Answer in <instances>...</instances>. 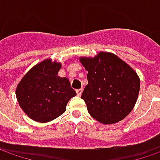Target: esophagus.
Segmentation results:
<instances>
[{"label": "esophagus", "mask_w": 160, "mask_h": 160, "mask_svg": "<svg viewBox=\"0 0 160 160\" xmlns=\"http://www.w3.org/2000/svg\"><path fill=\"white\" fill-rule=\"evenodd\" d=\"M82 91H83V89L82 88H80V89H77L76 90V93H77V95H81V94H82Z\"/></svg>", "instance_id": "1"}]
</instances>
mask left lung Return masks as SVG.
<instances>
[{"mask_svg":"<svg viewBox=\"0 0 160 160\" xmlns=\"http://www.w3.org/2000/svg\"><path fill=\"white\" fill-rule=\"evenodd\" d=\"M80 61L88 72V84L81 99L89 114L103 124L125 118L133 109L139 93L140 80L137 72L113 53L81 57Z\"/></svg>","mask_w":160,"mask_h":160,"instance_id":"1","label":"left lung"}]
</instances>
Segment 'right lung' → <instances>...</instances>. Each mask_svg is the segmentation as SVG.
<instances>
[{"instance_id": "obj_1", "label": "right lung", "mask_w": 160, "mask_h": 160, "mask_svg": "<svg viewBox=\"0 0 160 160\" xmlns=\"http://www.w3.org/2000/svg\"><path fill=\"white\" fill-rule=\"evenodd\" d=\"M61 64L45 59L33 66L17 85L16 94L21 108L38 122H47L66 111L76 95L67 78L58 75Z\"/></svg>"}]
</instances>
